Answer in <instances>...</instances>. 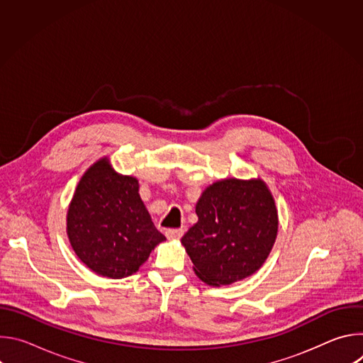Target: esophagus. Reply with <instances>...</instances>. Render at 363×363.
Here are the masks:
<instances>
[{"mask_svg": "<svg viewBox=\"0 0 363 363\" xmlns=\"http://www.w3.org/2000/svg\"><path fill=\"white\" fill-rule=\"evenodd\" d=\"M167 238L169 240H179L184 235V230L182 228H172V230H167L165 231Z\"/></svg>", "mask_w": 363, "mask_h": 363, "instance_id": "obj_1", "label": "esophagus"}]
</instances>
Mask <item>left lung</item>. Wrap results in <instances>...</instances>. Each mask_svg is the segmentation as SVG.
I'll use <instances>...</instances> for the list:
<instances>
[{"mask_svg": "<svg viewBox=\"0 0 363 363\" xmlns=\"http://www.w3.org/2000/svg\"><path fill=\"white\" fill-rule=\"evenodd\" d=\"M195 213L198 221L181 242L199 280L228 286L264 264L276 242L279 214L263 179L217 181L203 189Z\"/></svg>", "mask_w": 363, "mask_h": 363, "instance_id": "1", "label": "left lung"}]
</instances>
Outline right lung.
<instances>
[{
	"label": "right lung",
	"instance_id": "add662e5",
	"mask_svg": "<svg viewBox=\"0 0 363 363\" xmlns=\"http://www.w3.org/2000/svg\"><path fill=\"white\" fill-rule=\"evenodd\" d=\"M67 237L79 260L109 279L132 276L165 241L153 225L135 177L118 174L109 158L80 178L67 211Z\"/></svg>",
	"mask_w": 363,
	"mask_h": 363
}]
</instances>
